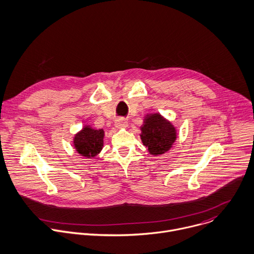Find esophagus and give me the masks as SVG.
<instances>
[{"label": "esophagus", "instance_id": "1", "mask_svg": "<svg viewBox=\"0 0 254 254\" xmlns=\"http://www.w3.org/2000/svg\"><path fill=\"white\" fill-rule=\"evenodd\" d=\"M114 125H115V127H116L117 129H125V128H127L128 123H127V121H126L125 119H123V118H118V119H116Z\"/></svg>", "mask_w": 254, "mask_h": 254}]
</instances>
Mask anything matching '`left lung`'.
Instances as JSON below:
<instances>
[{"instance_id":"obj_1","label":"left lung","mask_w":254,"mask_h":254,"mask_svg":"<svg viewBox=\"0 0 254 254\" xmlns=\"http://www.w3.org/2000/svg\"><path fill=\"white\" fill-rule=\"evenodd\" d=\"M140 130L143 145L148 148L149 154L153 156L166 153L177 139L176 128L160 113L145 115Z\"/></svg>"}]
</instances>
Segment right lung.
<instances>
[{"mask_svg":"<svg viewBox=\"0 0 254 254\" xmlns=\"http://www.w3.org/2000/svg\"><path fill=\"white\" fill-rule=\"evenodd\" d=\"M105 132L103 129H95L85 125L73 138V146L77 153L85 158L96 157L104 146Z\"/></svg>","mask_w":254,"mask_h":254,"instance_id":"add662e5","label":"right lung"}]
</instances>
